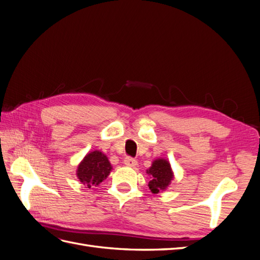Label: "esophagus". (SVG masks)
<instances>
[{
  "instance_id": "1",
  "label": "esophagus",
  "mask_w": 260,
  "mask_h": 260,
  "mask_svg": "<svg viewBox=\"0 0 260 260\" xmlns=\"http://www.w3.org/2000/svg\"><path fill=\"white\" fill-rule=\"evenodd\" d=\"M123 164L125 165V166H128V167H136L137 165H138V161L135 159V158H132V157H125V158L123 159Z\"/></svg>"
}]
</instances>
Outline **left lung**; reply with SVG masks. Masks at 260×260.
Masks as SVG:
<instances>
[{"label": "left lung", "instance_id": "1", "mask_svg": "<svg viewBox=\"0 0 260 260\" xmlns=\"http://www.w3.org/2000/svg\"><path fill=\"white\" fill-rule=\"evenodd\" d=\"M146 174L151 177L148 187L154 194L167 190V187L171 184V181L175 178L169 160L165 158L153 160L152 166L146 170Z\"/></svg>", "mask_w": 260, "mask_h": 260}]
</instances>
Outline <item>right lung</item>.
Instances as JSON below:
<instances>
[{"label":"right lung","instance_id":"obj_1","mask_svg":"<svg viewBox=\"0 0 260 260\" xmlns=\"http://www.w3.org/2000/svg\"><path fill=\"white\" fill-rule=\"evenodd\" d=\"M112 170L113 167L107 156L103 152L95 149L83 157L78 165L76 175L86 188H91L103 182Z\"/></svg>","mask_w":260,"mask_h":260}]
</instances>
